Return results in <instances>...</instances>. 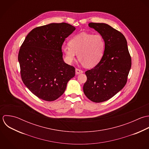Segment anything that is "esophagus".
I'll return each mask as SVG.
<instances>
[{
    "label": "esophagus",
    "mask_w": 149,
    "mask_h": 149,
    "mask_svg": "<svg viewBox=\"0 0 149 149\" xmlns=\"http://www.w3.org/2000/svg\"><path fill=\"white\" fill-rule=\"evenodd\" d=\"M82 73H83V71L82 70H81L80 69H79V68L76 69V73L77 74H79Z\"/></svg>",
    "instance_id": "obj_1"
}]
</instances>
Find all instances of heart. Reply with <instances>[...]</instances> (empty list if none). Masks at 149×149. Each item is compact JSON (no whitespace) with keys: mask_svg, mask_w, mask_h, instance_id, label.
Listing matches in <instances>:
<instances>
[{"mask_svg":"<svg viewBox=\"0 0 149 149\" xmlns=\"http://www.w3.org/2000/svg\"><path fill=\"white\" fill-rule=\"evenodd\" d=\"M69 46L62 49L67 62H72L77 54L78 59L87 67L96 66L102 59L105 49V42L100 34L83 32L73 36Z\"/></svg>","mask_w":149,"mask_h":149,"instance_id":"1","label":"heart"}]
</instances>
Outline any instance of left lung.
<instances>
[{
    "label": "left lung",
    "mask_w": 149,
    "mask_h": 149,
    "mask_svg": "<svg viewBox=\"0 0 149 149\" xmlns=\"http://www.w3.org/2000/svg\"><path fill=\"white\" fill-rule=\"evenodd\" d=\"M103 38V56L93 69L86 72L87 81L83 86L86 96L96 103L109 100L122 90L127 83L131 67V57L125 38L120 32L104 23L91 22Z\"/></svg>",
    "instance_id": "left-lung-1"
}]
</instances>
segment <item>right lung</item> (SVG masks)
<instances>
[{"instance_id": "right-lung-1", "label": "right lung", "mask_w": 149, "mask_h": 149, "mask_svg": "<svg viewBox=\"0 0 149 149\" xmlns=\"http://www.w3.org/2000/svg\"><path fill=\"white\" fill-rule=\"evenodd\" d=\"M76 29L67 23H52L32 29L18 53L22 80L36 97L53 101L65 92L75 68L63 60L62 46Z\"/></svg>"}]
</instances>
